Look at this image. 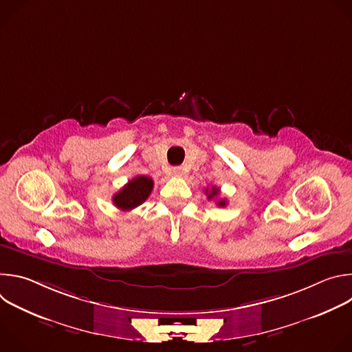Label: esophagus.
<instances>
[{
    "label": "esophagus",
    "mask_w": 352,
    "mask_h": 352,
    "mask_svg": "<svg viewBox=\"0 0 352 352\" xmlns=\"http://www.w3.org/2000/svg\"><path fill=\"white\" fill-rule=\"evenodd\" d=\"M171 174H173L174 177H181V175H182V168H181V167H174V168L171 170Z\"/></svg>",
    "instance_id": "34e87169"
}]
</instances>
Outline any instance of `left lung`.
<instances>
[{"label":"left lung","instance_id":"obj_1","mask_svg":"<svg viewBox=\"0 0 352 352\" xmlns=\"http://www.w3.org/2000/svg\"><path fill=\"white\" fill-rule=\"evenodd\" d=\"M205 192H206V195H208V199L212 200V199H217V196H219V193H220V189L216 188V186H212L210 190H209V189H205ZM226 205H227V200H226V199H219V200H217V206L224 208Z\"/></svg>","mask_w":352,"mask_h":352}]
</instances>
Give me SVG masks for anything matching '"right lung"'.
Masks as SVG:
<instances>
[{"instance_id": "add662e5", "label": "right lung", "mask_w": 352, "mask_h": 352, "mask_svg": "<svg viewBox=\"0 0 352 352\" xmlns=\"http://www.w3.org/2000/svg\"><path fill=\"white\" fill-rule=\"evenodd\" d=\"M153 189V179L138 175L113 196V204L122 212L132 210L140 206Z\"/></svg>"}]
</instances>
